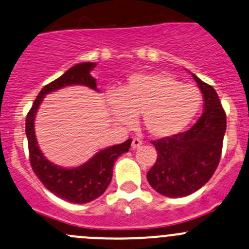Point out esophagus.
Wrapping results in <instances>:
<instances>
[{"label": "esophagus", "mask_w": 249, "mask_h": 249, "mask_svg": "<svg viewBox=\"0 0 249 249\" xmlns=\"http://www.w3.org/2000/svg\"><path fill=\"white\" fill-rule=\"evenodd\" d=\"M142 145V141L139 138H133V141H132V148L133 149H138L139 146Z\"/></svg>", "instance_id": "1"}]
</instances>
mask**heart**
Here are the masks:
<instances>
[{
    "mask_svg": "<svg viewBox=\"0 0 249 249\" xmlns=\"http://www.w3.org/2000/svg\"><path fill=\"white\" fill-rule=\"evenodd\" d=\"M107 104L120 123L128 124L141 112L142 126L150 136L167 138L189 126L202 107L203 95L196 85L169 73H141L108 94Z\"/></svg>",
    "mask_w": 249,
    "mask_h": 249,
    "instance_id": "heart-1",
    "label": "heart"
}]
</instances>
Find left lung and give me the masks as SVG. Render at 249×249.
Masks as SVG:
<instances>
[{
  "label": "left lung",
  "mask_w": 249,
  "mask_h": 249,
  "mask_svg": "<svg viewBox=\"0 0 249 249\" xmlns=\"http://www.w3.org/2000/svg\"><path fill=\"white\" fill-rule=\"evenodd\" d=\"M192 75L204 98L202 116L188 131L151 142L158 158L146 178L158 193L170 198L189 196L212 178L226 132V113L215 89Z\"/></svg>",
  "instance_id": "8db88e82"
}]
</instances>
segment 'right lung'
<instances>
[{
  "mask_svg": "<svg viewBox=\"0 0 249 249\" xmlns=\"http://www.w3.org/2000/svg\"><path fill=\"white\" fill-rule=\"evenodd\" d=\"M95 66V63L93 62L78 63L70 68L60 78L45 85L35 99L25 120V134L28 138L30 165L34 174L41 181V183L55 196L77 204L91 202L100 197L106 191L112 178L113 164L118 156L129 150L132 139H127L122 144H116L110 148L103 149L96 153L89 161L80 166L74 169H63L50 162L40 150L35 137L34 120L39 105L46 94L75 84L85 85L94 90H98L95 78L91 77L90 74V71Z\"/></svg>",
  "mask_w": 249,
  "mask_h": 249,
  "instance_id": "right-lung-1",
  "label": "right lung"
}]
</instances>
